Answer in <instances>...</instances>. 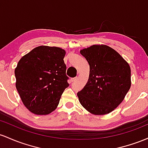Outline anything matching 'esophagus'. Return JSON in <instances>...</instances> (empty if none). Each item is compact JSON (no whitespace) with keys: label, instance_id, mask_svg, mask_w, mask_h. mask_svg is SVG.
I'll return each mask as SVG.
<instances>
[{"label":"esophagus","instance_id":"esophagus-1","mask_svg":"<svg viewBox=\"0 0 148 148\" xmlns=\"http://www.w3.org/2000/svg\"><path fill=\"white\" fill-rule=\"evenodd\" d=\"M76 80H77V77H74V78L71 79V82H75V81H76Z\"/></svg>","mask_w":148,"mask_h":148}]
</instances>
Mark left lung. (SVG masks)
<instances>
[{"instance_id": "1", "label": "left lung", "mask_w": 148, "mask_h": 148, "mask_svg": "<svg viewBox=\"0 0 148 148\" xmlns=\"http://www.w3.org/2000/svg\"><path fill=\"white\" fill-rule=\"evenodd\" d=\"M80 54L89 63L87 83L77 96L81 105L94 114L112 112L131 87V69L118 52L107 45H92Z\"/></svg>"}]
</instances>
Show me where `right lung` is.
<instances>
[{"mask_svg":"<svg viewBox=\"0 0 148 148\" xmlns=\"http://www.w3.org/2000/svg\"><path fill=\"white\" fill-rule=\"evenodd\" d=\"M64 49L39 46L23 56L14 71L16 88L24 105L33 113L47 114L59 105L69 86Z\"/></svg>","mask_w":148,"mask_h":148,"instance_id":"right-lung-1","label":"right lung"}]
</instances>
